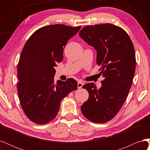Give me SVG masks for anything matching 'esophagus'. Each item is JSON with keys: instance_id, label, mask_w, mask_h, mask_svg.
I'll return each mask as SVG.
<instances>
[{"instance_id": "1", "label": "esophagus", "mask_w": 150, "mask_h": 150, "mask_svg": "<svg viewBox=\"0 0 150 150\" xmlns=\"http://www.w3.org/2000/svg\"><path fill=\"white\" fill-rule=\"evenodd\" d=\"M84 85V83L82 82H78V88L80 89V88H82V87Z\"/></svg>"}]
</instances>
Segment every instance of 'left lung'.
<instances>
[{
    "label": "left lung",
    "instance_id": "8db88e82",
    "mask_svg": "<svg viewBox=\"0 0 150 150\" xmlns=\"http://www.w3.org/2000/svg\"><path fill=\"white\" fill-rule=\"evenodd\" d=\"M79 34L96 49L99 74L104 78L99 89L93 83L83 86L89 98L81 110L91 121L104 123L116 115L128 96L136 68L134 48L126 32L111 24L86 26Z\"/></svg>",
    "mask_w": 150,
    "mask_h": 150
}]
</instances>
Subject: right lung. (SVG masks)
<instances>
[{
	"label": "right lung",
	"mask_w": 150,
	"mask_h": 150,
	"mask_svg": "<svg viewBox=\"0 0 150 150\" xmlns=\"http://www.w3.org/2000/svg\"><path fill=\"white\" fill-rule=\"evenodd\" d=\"M81 26L54 24L34 33L22 49L17 66V92L25 115L38 125L46 124L55 117L62 99L78 88L70 78L54 83V67L63 59L67 42Z\"/></svg>",
	"instance_id": "right-lung-1"
}]
</instances>
